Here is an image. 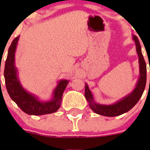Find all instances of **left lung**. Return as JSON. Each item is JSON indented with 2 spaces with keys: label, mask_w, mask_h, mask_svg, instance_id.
<instances>
[{
  "label": "left lung",
  "mask_w": 150,
  "mask_h": 150,
  "mask_svg": "<svg viewBox=\"0 0 150 150\" xmlns=\"http://www.w3.org/2000/svg\"><path fill=\"white\" fill-rule=\"evenodd\" d=\"M134 40H135L136 46H137V51L139 55L140 67V78L137 83V87L135 88L134 91L131 94L123 98L117 103L112 104V105H102V104H96L93 102L91 92L90 91L87 85H86L85 96L88 102L91 109L96 114L107 116V117H115V116L120 115L132 109L142 97L144 91L145 89V86H146V64L143 55H142V48H141V45L138 38L134 35Z\"/></svg>",
  "instance_id": "obj_1"
}]
</instances>
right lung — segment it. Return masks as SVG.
Returning <instances> with one entry per match:
<instances>
[{
	"instance_id": "obj_1",
	"label": "right lung",
	"mask_w": 150,
	"mask_h": 150,
	"mask_svg": "<svg viewBox=\"0 0 150 150\" xmlns=\"http://www.w3.org/2000/svg\"><path fill=\"white\" fill-rule=\"evenodd\" d=\"M19 36L15 38L8 48V56L4 68V78L7 91L11 99L23 112L28 115H40L54 113L61 106L62 94L68 84V81L63 80L59 83L54 92L52 100L48 102H40L28 93L22 87L16 75V69L14 66V54Z\"/></svg>"
}]
</instances>
